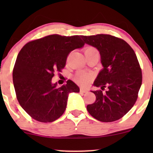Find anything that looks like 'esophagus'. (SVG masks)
I'll return each instance as SVG.
<instances>
[{
	"instance_id": "1",
	"label": "esophagus",
	"mask_w": 153,
	"mask_h": 153,
	"mask_svg": "<svg viewBox=\"0 0 153 153\" xmlns=\"http://www.w3.org/2000/svg\"><path fill=\"white\" fill-rule=\"evenodd\" d=\"M80 92L81 93H87L88 91V89L86 88H80Z\"/></svg>"
}]
</instances>
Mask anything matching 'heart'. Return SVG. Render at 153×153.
<instances>
[{"instance_id":"1","label":"heart","mask_w":153,"mask_h":153,"mask_svg":"<svg viewBox=\"0 0 153 153\" xmlns=\"http://www.w3.org/2000/svg\"><path fill=\"white\" fill-rule=\"evenodd\" d=\"M85 55H90V54H99L98 50L94 47H87L84 50ZM92 79L91 75L88 73L79 71L75 74L74 79L77 83L82 85H87L91 82Z\"/></svg>"}]
</instances>
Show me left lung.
<instances>
[{
    "label": "left lung",
    "mask_w": 153,
    "mask_h": 153,
    "mask_svg": "<svg viewBox=\"0 0 153 153\" xmlns=\"http://www.w3.org/2000/svg\"><path fill=\"white\" fill-rule=\"evenodd\" d=\"M84 43L96 47L104 68L94 85L102 90L92 91L96 96L87 110L93 118L109 123L123 118L134 105L142 83V72L132 48L123 39L111 35L81 36ZM108 88L105 93L102 91Z\"/></svg>",
    "instance_id": "left-lung-1"
}]
</instances>
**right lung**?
<instances>
[{"instance_id":"add662e5","label":"right lung","mask_w":153,"mask_h":153,"mask_svg":"<svg viewBox=\"0 0 153 153\" xmlns=\"http://www.w3.org/2000/svg\"><path fill=\"white\" fill-rule=\"evenodd\" d=\"M81 37L48 35L29 42L19 53L12 73L16 99L34 120H57L65 111L68 94L79 92L72 81L59 88L51 79L65 68L70 52L85 45Z\"/></svg>"}]
</instances>
